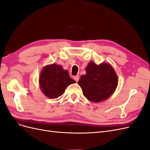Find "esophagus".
I'll return each mask as SVG.
<instances>
[{
  "label": "esophagus",
  "mask_w": 150,
  "mask_h": 150,
  "mask_svg": "<svg viewBox=\"0 0 150 150\" xmlns=\"http://www.w3.org/2000/svg\"><path fill=\"white\" fill-rule=\"evenodd\" d=\"M73 79L76 81V82H78V81H79V76L78 75V76H74Z\"/></svg>",
  "instance_id": "esophagus-1"
}]
</instances>
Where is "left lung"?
<instances>
[{
	"label": "left lung",
	"instance_id": "obj_1",
	"mask_svg": "<svg viewBox=\"0 0 150 150\" xmlns=\"http://www.w3.org/2000/svg\"><path fill=\"white\" fill-rule=\"evenodd\" d=\"M86 74L82 75L78 84L84 96L89 101L99 103L110 98L117 86V76L109 63L97 65L91 61L86 67Z\"/></svg>",
	"mask_w": 150,
	"mask_h": 150
}]
</instances>
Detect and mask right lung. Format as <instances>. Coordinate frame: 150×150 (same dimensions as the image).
<instances>
[{
  "instance_id": "1",
  "label": "right lung",
  "mask_w": 150,
  "mask_h": 150,
  "mask_svg": "<svg viewBox=\"0 0 150 150\" xmlns=\"http://www.w3.org/2000/svg\"><path fill=\"white\" fill-rule=\"evenodd\" d=\"M71 79L68 71L61 65L52 64L45 66L40 72L39 84L45 96L55 99L64 93L68 86L75 83Z\"/></svg>"
}]
</instances>
